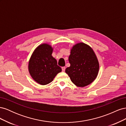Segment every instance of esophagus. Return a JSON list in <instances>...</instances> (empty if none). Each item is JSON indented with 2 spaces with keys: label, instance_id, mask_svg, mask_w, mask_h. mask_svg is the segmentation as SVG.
Wrapping results in <instances>:
<instances>
[{
  "label": "esophagus",
  "instance_id": "34e87169",
  "mask_svg": "<svg viewBox=\"0 0 126 126\" xmlns=\"http://www.w3.org/2000/svg\"><path fill=\"white\" fill-rule=\"evenodd\" d=\"M62 68V71H63V72H64V71H65V69H66L65 67H63Z\"/></svg>",
  "mask_w": 126,
  "mask_h": 126
}]
</instances>
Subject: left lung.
<instances>
[{
    "label": "left lung",
    "instance_id": "8db88e82",
    "mask_svg": "<svg viewBox=\"0 0 126 126\" xmlns=\"http://www.w3.org/2000/svg\"><path fill=\"white\" fill-rule=\"evenodd\" d=\"M69 62L70 66L66 68V73L76 86H87L97 78L99 64L93 49L89 45L79 43L73 46Z\"/></svg>",
    "mask_w": 126,
    "mask_h": 126
}]
</instances>
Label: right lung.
<instances>
[{
    "label": "right lung",
    "mask_w": 126,
    "mask_h": 126,
    "mask_svg": "<svg viewBox=\"0 0 126 126\" xmlns=\"http://www.w3.org/2000/svg\"><path fill=\"white\" fill-rule=\"evenodd\" d=\"M53 48L48 44L39 45L33 51L28 63L29 72L32 79L41 85L51 82L62 68L52 56Z\"/></svg>",
    "instance_id": "1"
}]
</instances>
